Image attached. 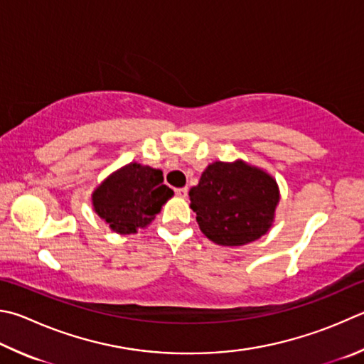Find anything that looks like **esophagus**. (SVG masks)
I'll use <instances>...</instances> for the list:
<instances>
[{
	"instance_id": "34e87169",
	"label": "esophagus",
	"mask_w": 364,
	"mask_h": 364,
	"mask_svg": "<svg viewBox=\"0 0 364 364\" xmlns=\"http://www.w3.org/2000/svg\"><path fill=\"white\" fill-rule=\"evenodd\" d=\"M188 193H189L188 188H178V189H175V194L178 197H181V199H184V197H188Z\"/></svg>"
}]
</instances>
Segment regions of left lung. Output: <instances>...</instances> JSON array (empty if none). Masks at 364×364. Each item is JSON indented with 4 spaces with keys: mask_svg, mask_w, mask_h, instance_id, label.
<instances>
[{
    "mask_svg": "<svg viewBox=\"0 0 364 364\" xmlns=\"http://www.w3.org/2000/svg\"><path fill=\"white\" fill-rule=\"evenodd\" d=\"M202 232L223 247H240L267 232L280 200L267 171L243 161L210 164L189 191Z\"/></svg>",
    "mask_w": 364,
    "mask_h": 364,
    "instance_id": "8db88e82",
    "label": "left lung"
}]
</instances>
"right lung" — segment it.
I'll return each instance as SVG.
<instances>
[{"mask_svg":"<svg viewBox=\"0 0 364 364\" xmlns=\"http://www.w3.org/2000/svg\"><path fill=\"white\" fill-rule=\"evenodd\" d=\"M162 170L132 162L116 170L92 193L95 213L117 234H135L159 213L173 191Z\"/></svg>","mask_w":364,"mask_h":364,"instance_id":"obj_1","label":"right lung"}]
</instances>
